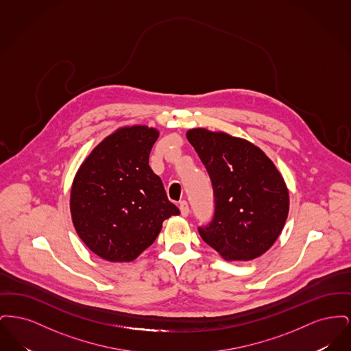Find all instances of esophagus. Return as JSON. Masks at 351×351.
I'll return each mask as SVG.
<instances>
[{
	"label": "esophagus",
	"instance_id": "1",
	"mask_svg": "<svg viewBox=\"0 0 351 351\" xmlns=\"http://www.w3.org/2000/svg\"><path fill=\"white\" fill-rule=\"evenodd\" d=\"M179 208H180V212H182V216H183V217H186V216L189 215V206H188V202H186V201H180Z\"/></svg>",
	"mask_w": 351,
	"mask_h": 351
}]
</instances>
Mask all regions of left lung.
<instances>
[{
	"label": "left lung",
	"mask_w": 351,
	"mask_h": 351,
	"mask_svg": "<svg viewBox=\"0 0 351 351\" xmlns=\"http://www.w3.org/2000/svg\"><path fill=\"white\" fill-rule=\"evenodd\" d=\"M206 168L215 216L199 233L226 261H251L275 243L289 210V195L278 168L246 139L206 129L186 133Z\"/></svg>",
	"instance_id": "1"
}]
</instances>
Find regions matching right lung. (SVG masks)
I'll return each mask as SVG.
<instances>
[{
  "instance_id": "right-lung-1",
  "label": "right lung",
  "mask_w": 351,
  "mask_h": 351,
  "mask_svg": "<svg viewBox=\"0 0 351 351\" xmlns=\"http://www.w3.org/2000/svg\"><path fill=\"white\" fill-rule=\"evenodd\" d=\"M156 129H118L79 168L71 189L72 222L84 243L109 262H132L154 243L162 223L180 215L149 166Z\"/></svg>"
}]
</instances>
